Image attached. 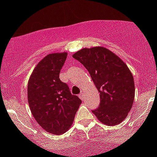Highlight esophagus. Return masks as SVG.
Listing matches in <instances>:
<instances>
[{
    "instance_id": "obj_1",
    "label": "esophagus",
    "mask_w": 157,
    "mask_h": 157,
    "mask_svg": "<svg viewBox=\"0 0 157 157\" xmlns=\"http://www.w3.org/2000/svg\"><path fill=\"white\" fill-rule=\"evenodd\" d=\"M79 97H80V99H81L82 100H83V98H84V96H83V92H81V93H80V94H79Z\"/></svg>"
}]
</instances>
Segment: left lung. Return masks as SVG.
<instances>
[{"label":"left lung","mask_w":157,"mask_h":157,"mask_svg":"<svg viewBox=\"0 0 157 157\" xmlns=\"http://www.w3.org/2000/svg\"><path fill=\"white\" fill-rule=\"evenodd\" d=\"M73 58L86 67L100 93V104L92 112L107 125L121 123L132 107L135 91L134 77L128 66L103 47L83 48Z\"/></svg>","instance_id":"8db88e82"}]
</instances>
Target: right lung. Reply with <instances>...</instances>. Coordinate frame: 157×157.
Instances as JSON below:
<instances>
[{"mask_svg": "<svg viewBox=\"0 0 157 157\" xmlns=\"http://www.w3.org/2000/svg\"><path fill=\"white\" fill-rule=\"evenodd\" d=\"M67 54L48 55L37 64L28 83V102L39 125L54 134H61L73 123L81 100L71 94L59 74Z\"/></svg>", "mask_w": 157, "mask_h": 157, "instance_id": "add662e5", "label": "right lung"}]
</instances>
